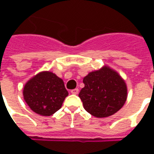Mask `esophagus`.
<instances>
[{
  "instance_id": "1",
  "label": "esophagus",
  "mask_w": 154,
  "mask_h": 154,
  "mask_svg": "<svg viewBox=\"0 0 154 154\" xmlns=\"http://www.w3.org/2000/svg\"><path fill=\"white\" fill-rule=\"evenodd\" d=\"M78 92H79V90L77 88H75L73 90L71 91V93L74 94V95H77V94H78Z\"/></svg>"
}]
</instances>
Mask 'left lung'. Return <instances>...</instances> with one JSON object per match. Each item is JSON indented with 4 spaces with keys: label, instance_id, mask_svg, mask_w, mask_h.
Returning a JSON list of instances; mask_svg holds the SVG:
<instances>
[{
    "label": "left lung",
    "instance_id": "8db88e82",
    "mask_svg": "<svg viewBox=\"0 0 154 154\" xmlns=\"http://www.w3.org/2000/svg\"><path fill=\"white\" fill-rule=\"evenodd\" d=\"M85 87L78 97L88 113L97 118H105L116 113L127 99V86L116 70L103 66L91 72L83 78Z\"/></svg>",
    "mask_w": 154,
    "mask_h": 154
}]
</instances>
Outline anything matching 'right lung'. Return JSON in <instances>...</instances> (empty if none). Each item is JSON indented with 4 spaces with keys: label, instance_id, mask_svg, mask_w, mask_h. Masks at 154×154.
<instances>
[{
    "label": "right lung",
    "instance_id": "add662e5",
    "mask_svg": "<svg viewBox=\"0 0 154 154\" xmlns=\"http://www.w3.org/2000/svg\"><path fill=\"white\" fill-rule=\"evenodd\" d=\"M24 100L34 112L44 116L54 115L60 109L68 92L63 79L49 71L40 72L25 83Z\"/></svg>",
    "mask_w": 154,
    "mask_h": 154
}]
</instances>
